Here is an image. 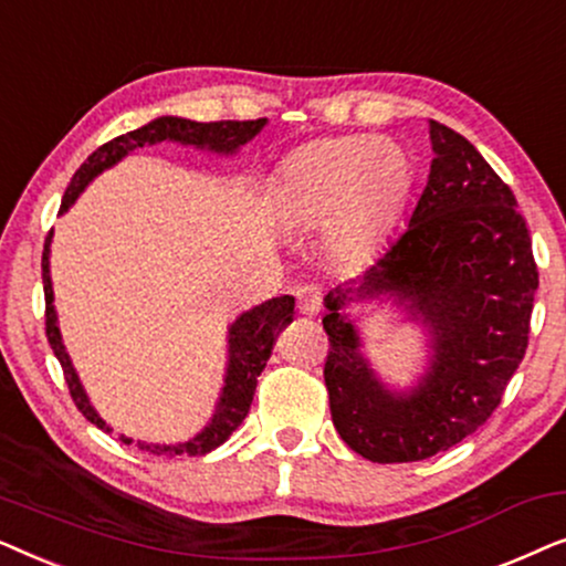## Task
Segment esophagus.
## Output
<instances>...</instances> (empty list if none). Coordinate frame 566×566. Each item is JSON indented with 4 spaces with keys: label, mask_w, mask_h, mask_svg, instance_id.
Returning <instances> with one entry per match:
<instances>
[{
    "label": "esophagus",
    "mask_w": 566,
    "mask_h": 566,
    "mask_svg": "<svg viewBox=\"0 0 566 566\" xmlns=\"http://www.w3.org/2000/svg\"><path fill=\"white\" fill-rule=\"evenodd\" d=\"M296 306L301 314H316L322 308V291L316 285H298L296 289Z\"/></svg>",
    "instance_id": "34e87169"
}]
</instances>
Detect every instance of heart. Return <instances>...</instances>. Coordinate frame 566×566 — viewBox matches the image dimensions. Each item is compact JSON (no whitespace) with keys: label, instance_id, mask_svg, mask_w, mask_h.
<instances>
[{"label":"heart","instance_id":"heart-1","mask_svg":"<svg viewBox=\"0 0 566 566\" xmlns=\"http://www.w3.org/2000/svg\"><path fill=\"white\" fill-rule=\"evenodd\" d=\"M412 185V161L370 136L322 138L301 146L277 175L275 216L289 229L327 223L329 247L363 254L389 234Z\"/></svg>","mask_w":566,"mask_h":566}]
</instances>
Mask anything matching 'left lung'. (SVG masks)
<instances>
[{
  "mask_svg": "<svg viewBox=\"0 0 566 566\" xmlns=\"http://www.w3.org/2000/svg\"><path fill=\"white\" fill-rule=\"evenodd\" d=\"M428 185L407 229L360 283L324 296V384L339 438L376 463L448 451L482 428L528 347L538 268L513 190L461 134L430 120ZM389 295L429 329L431 363L409 392L369 368L346 314Z\"/></svg>",
  "mask_w": 566,
  "mask_h": 566,
  "instance_id": "1",
  "label": "left lung"
}]
</instances>
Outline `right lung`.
Returning a JSON list of instances; mask_svg holds the SVG:
<instances>
[{
  "instance_id": "add662e5",
  "label": "right lung",
  "mask_w": 566,
  "mask_h": 566,
  "mask_svg": "<svg viewBox=\"0 0 566 566\" xmlns=\"http://www.w3.org/2000/svg\"><path fill=\"white\" fill-rule=\"evenodd\" d=\"M265 118L258 120H216V123H198L188 118H175V115H161V118L146 123V126L128 130L113 142L99 146L97 151H92L87 161L76 169L72 182L61 200L59 213H66L69 206L80 198V192L95 180L99 172H105L107 167L118 165V161L134 149H144V146H154L161 142H177L182 146H196V149H208L213 154H237L239 146L252 142L254 136L265 128ZM53 234V231H51ZM51 234L45 239L43 247V293H45V337L53 347L61 368H64V378L69 384V394H72L74 405L80 412L87 417L92 424H97L99 430L113 432L103 417L95 412V407L90 405L84 386L76 376L69 358L64 339L59 332V316L53 308V285H51V270H49V254H51ZM293 322V296H277L270 298L265 304L250 308V312L239 314L237 322L229 327V363H227V376H223V389L216 405V412L203 430L196 438L185 440V443H146V440H136L138 451H149L154 455H206L213 448L227 443L231 432H234L242 420L250 412L254 389H258V376L265 368V363L273 353L275 337L281 335L285 324ZM126 446L134 440L120 436Z\"/></svg>"
}]
</instances>
